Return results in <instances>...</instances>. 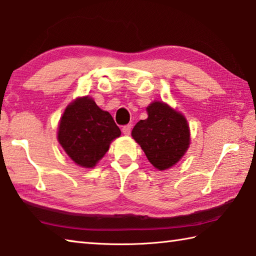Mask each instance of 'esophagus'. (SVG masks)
Returning <instances> with one entry per match:
<instances>
[{"label":"esophagus","mask_w":256,"mask_h":256,"mask_svg":"<svg viewBox=\"0 0 256 256\" xmlns=\"http://www.w3.org/2000/svg\"><path fill=\"white\" fill-rule=\"evenodd\" d=\"M122 132H124V135H126V136L130 135V132H132V124L124 126V127H122Z\"/></svg>","instance_id":"1"}]
</instances>
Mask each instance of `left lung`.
<instances>
[{"mask_svg":"<svg viewBox=\"0 0 256 256\" xmlns=\"http://www.w3.org/2000/svg\"><path fill=\"white\" fill-rule=\"evenodd\" d=\"M146 111L148 116L138 121L132 136L150 164L164 171L174 166L189 148V124L181 112L163 101L152 102Z\"/></svg>","mask_w":256,"mask_h":256,"instance_id":"left-lung-1","label":"left lung"}]
</instances>
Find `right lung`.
<instances>
[{
	"mask_svg": "<svg viewBox=\"0 0 256 256\" xmlns=\"http://www.w3.org/2000/svg\"><path fill=\"white\" fill-rule=\"evenodd\" d=\"M120 135L111 114L88 96L72 101L58 122V142L67 156L84 168L96 166Z\"/></svg>",
	"mask_w": 256,
	"mask_h": 256,
	"instance_id": "right-lung-1",
	"label": "right lung"
}]
</instances>
